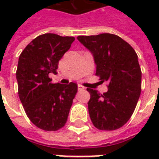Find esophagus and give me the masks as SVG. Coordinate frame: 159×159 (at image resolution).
I'll list each match as a JSON object with an SVG mask.
<instances>
[{
  "label": "esophagus",
  "mask_w": 159,
  "mask_h": 159,
  "mask_svg": "<svg viewBox=\"0 0 159 159\" xmlns=\"http://www.w3.org/2000/svg\"><path fill=\"white\" fill-rule=\"evenodd\" d=\"M83 89H84V87L82 86L81 84H78V90L81 91V90H83Z\"/></svg>",
  "instance_id": "obj_1"
}]
</instances>
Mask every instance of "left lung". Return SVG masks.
I'll return each mask as SVG.
<instances>
[{
  "label": "left lung",
  "mask_w": 159,
  "mask_h": 159,
  "mask_svg": "<svg viewBox=\"0 0 159 159\" xmlns=\"http://www.w3.org/2000/svg\"><path fill=\"white\" fill-rule=\"evenodd\" d=\"M77 40L93 54L95 75L102 83H109L107 93L87 89L90 93V119L98 129H117L129 120L140 98L141 70L138 56L128 42L114 34L79 36Z\"/></svg>",
  "instance_id": "left-lung-1"
}]
</instances>
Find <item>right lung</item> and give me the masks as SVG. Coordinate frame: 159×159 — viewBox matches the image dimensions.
I'll return each instance as SVG.
<instances>
[{"label": "right lung", "mask_w": 159, "mask_h": 159, "mask_svg": "<svg viewBox=\"0 0 159 159\" xmlns=\"http://www.w3.org/2000/svg\"><path fill=\"white\" fill-rule=\"evenodd\" d=\"M75 41L73 36L47 33L30 42L19 56L16 77L18 93L27 117L45 131H57L65 126L77 84L52 83L59 61Z\"/></svg>", "instance_id": "add662e5"}]
</instances>
